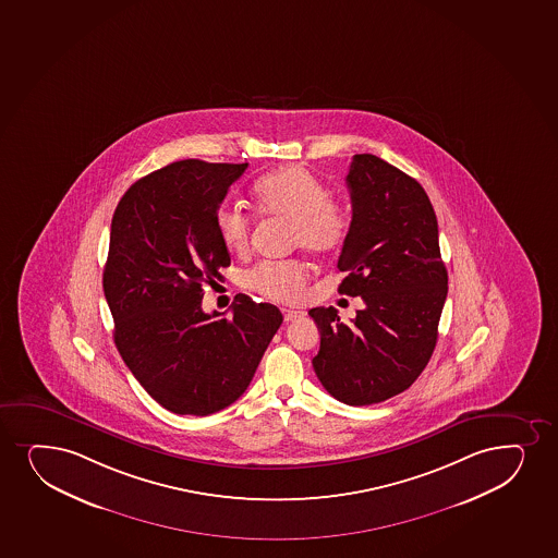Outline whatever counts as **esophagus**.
Here are the masks:
<instances>
[{"instance_id": "1", "label": "esophagus", "mask_w": 558, "mask_h": 558, "mask_svg": "<svg viewBox=\"0 0 558 558\" xmlns=\"http://www.w3.org/2000/svg\"><path fill=\"white\" fill-rule=\"evenodd\" d=\"M283 319L286 322H295V319H299V317H302L304 315V312L302 310H293V308H282Z\"/></svg>"}]
</instances>
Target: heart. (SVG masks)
Returning a JSON list of instances; mask_svg holds the SVG:
<instances>
[{
    "label": "heart",
    "mask_w": 558,
    "mask_h": 558,
    "mask_svg": "<svg viewBox=\"0 0 558 558\" xmlns=\"http://www.w3.org/2000/svg\"><path fill=\"white\" fill-rule=\"evenodd\" d=\"M257 215L291 223V243L315 256H330L343 246L351 231L348 205L328 194L325 184L302 166H286L259 179L252 191ZM218 235L223 246L243 256L250 248L252 218L236 207L217 213ZM308 282L301 262L257 263L244 270V288L276 302L296 301Z\"/></svg>",
    "instance_id": "b5f03b06"
}]
</instances>
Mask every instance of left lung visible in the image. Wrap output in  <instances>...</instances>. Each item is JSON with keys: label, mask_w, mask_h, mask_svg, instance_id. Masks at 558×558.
<instances>
[{"label": "left lung", "mask_w": 558, "mask_h": 558, "mask_svg": "<svg viewBox=\"0 0 558 558\" xmlns=\"http://www.w3.org/2000/svg\"><path fill=\"white\" fill-rule=\"evenodd\" d=\"M353 223L338 270L341 295L364 308L349 325L338 310H310L322 332L315 375L336 400L372 405L418 379L437 343L448 293L437 217L418 181L375 155H354L348 173Z\"/></svg>", "instance_id": "1"}]
</instances>
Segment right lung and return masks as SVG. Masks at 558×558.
Masks as SVG:
<instances>
[{
	"instance_id": "add662e5",
	"label": "right lung",
	"mask_w": 558,
	"mask_h": 558,
	"mask_svg": "<svg viewBox=\"0 0 558 558\" xmlns=\"http://www.w3.org/2000/svg\"><path fill=\"white\" fill-rule=\"evenodd\" d=\"M248 165L179 160L140 179L113 213L102 288L113 341L153 400L207 416L243 396L282 325L269 302L235 296L231 317L202 310L231 263L217 213Z\"/></svg>"
}]
</instances>
